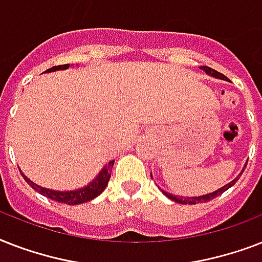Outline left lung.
<instances>
[{
    "mask_svg": "<svg viewBox=\"0 0 262 262\" xmlns=\"http://www.w3.org/2000/svg\"><path fill=\"white\" fill-rule=\"evenodd\" d=\"M201 69H203L205 73H207L208 76H212V77H215V79H220V80H226V81H228V79L224 75H222V73H219V72H216L215 69H212V68L209 67H201ZM248 163V162H246ZM246 167V166H245ZM245 167L242 168V171L239 172V175H242V172L245 171ZM239 175L236 177V178H234L231 181V182H228L227 185H224V186H222L220 189H217V190L212 191V193H207V194H203V195H193V197H183V195H175L172 194V193H167V191L162 190V193H163L166 197H168L170 200H172V201H175V203L178 204H190V205H194V204H199V203H207V201H209V200H213L215 197H217V195H220L222 193H224L226 190H228L230 187L232 186V185H235V182L239 179ZM152 177V174H151Z\"/></svg>",
    "mask_w": 262,
    "mask_h": 262,
    "instance_id": "8db88e82",
    "label": "left lung"
}]
</instances>
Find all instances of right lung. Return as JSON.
Instances as JSON below:
<instances>
[{
    "instance_id": "add662e5",
    "label": "right lung",
    "mask_w": 262,
    "mask_h": 262,
    "mask_svg": "<svg viewBox=\"0 0 262 262\" xmlns=\"http://www.w3.org/2000/svg\"><path fill=\"white\" fill-rule=\"evenodd\" d=\"M69 68H71L69 63H67V65H59V67H54L50 68V69H47L46 73H50V72L55 71H65V69H69ZM113 166H114V160H110V162L99 171V174L95 177V179H92L88 185H85L84 187H80V189H76V190L65 191L53 190V189H47V187L39 186V185H36L35 182H32L24 172H21L23 178L26 179V182L28 183L34 190L39 191L40 194L46 195L47 199L54 200V201H58V203L68 204V205H79V204L88 203L91 200H94L95 197H98V195L106 189L107 183L110 181Z\"/></svg>"
}]
</instances>
